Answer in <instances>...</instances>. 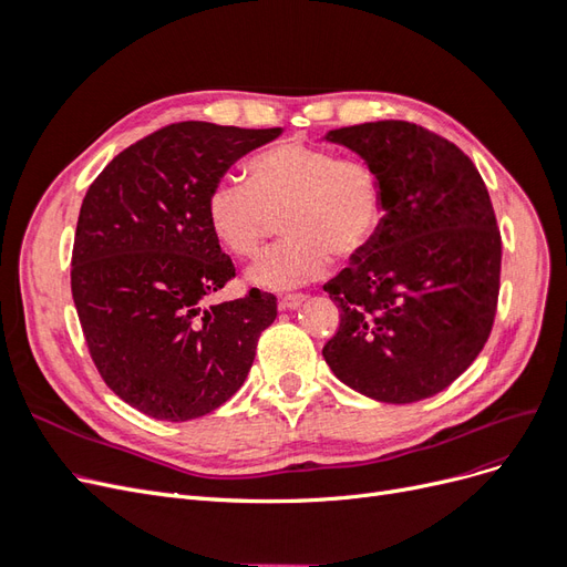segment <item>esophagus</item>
Here are the masks:
<instances>
[{"label": "esophagus", "mask_w": 567, "mask_h": 567, "mask_svg": "<svg viewBox=\"0 0 567 567\" xmlns=\"http://www.w3.org/2000/svg\"><path fill=\"white\" fill-rule=\"evenodd\" d=\"M307 300V296L302 293H288L279 298V310H298V307Z\"/></svg>", "instance_id": "obj_1"}]
</instances>
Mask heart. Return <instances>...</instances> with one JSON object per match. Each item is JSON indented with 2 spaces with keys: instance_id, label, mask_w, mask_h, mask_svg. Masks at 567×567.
<instances>
[{
  "instance_id": "obj_1",
  "label": "heart",
  "mask_w": 567,
  "mask_h": 567,
  "mask_svg": "<svg viewBox=\"0 0 567 567\" xmlns=\"http://www.w3.org/2000/svg\"><path fill=\"white\" fill-rule=\"evenodd\" d=\"M281 215L286 241L246 271L255 288H298L329 271L331 252L340 260L362 255L383 225V182L362 158L288 142L255 156L248 182L219 179L205 200L213 236L238 257L260 250L274 217Z\"/></svg>"
}]
</instances>
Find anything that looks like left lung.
I'll use <instances>...</instances> for the list:
<instances>
[{
  "label": "left lung",
  "mask_w": 567,
  "mask_h": 567,
  "mask_svg": "<svg viewBox=\"0 0 567 567\" xmlns=\"http://www.w3.org/2000/svg\"><path fill=\"white\" fill-rule=\"evenodd\" d=\"M321 140L371 163L385 196L379 236L323 286L340 307L326 364L371 400L433 398L473 364L494 323L502 236L487 186L463 151L404 120Z\"/></svg>",
  "instance_id": "left-lung-1"
}]
</instances>
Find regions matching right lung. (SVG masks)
I'll return each instance as SVG.
<instances>
[{"instance_id":"right-lung-1","label":"right lung","mask_w":567,"mask_h":567,"mask_svg":"<svg viewBox=\"0 0 567 567\" xmlns=\"http://www.w3.org/2000/svg\"><path fill=\"white\" fill-rule=\"evenodd\" d=\"M281 127L177 123L132 144L82 200L71 288L101 379L158 421L210 414L244 385L277 298L205 305L234 277L205 217L210 188Z\"/></svg>"}]
</instances>
